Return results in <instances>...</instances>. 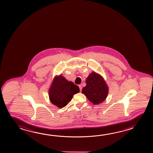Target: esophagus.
<instances>
[{"label": "esophagus", "mask_w": 153, "mask_h": 153, "mask_svg": "<svg viewBox=\"0 0 153 153\" xmlns=\"http://www.w3.org/2000/svg\"><path fill=\"white\" fill-rule=\"evenodd\" d=\"M79 88H80V91L81 92V90H82V86H81V85H79Z\"/></svg>", "instance_id": "1"}]
</instances>
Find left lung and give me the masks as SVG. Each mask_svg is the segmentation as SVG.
Returning <instances> with one entry per match:
<instances>
[{"instance_id":"left-lung-1","label":"left lung","mask_w":153,"mask_h":153,"mask_svg":"<svg viewBox=\"0 0 153 153\" xmlns=\"http://www.w3.org/2000/svg\"><path fill=\"white\" fill-rule=\"evenodd\" d=\"M86 86L82 90V93L93 104H100L106 99L109 88L101 75L96 72H92L86 79Z\"/></svg>"}]
</instances>
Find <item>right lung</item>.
<instances>
[{
	"label": "right lung",
	"mask_w": 153,
	"mask_h": 153,
	"mask_svg": "<svg viewBox=\"0 0 153 153\" xmlns=\"http://www.w3.org/2000/svg\"><path fill=\"white\" fill-rule=\"evenodd\" d=\"M79 91L78 86L72 81H68L61 75L55 76L49 88V99L53 105L62 108L66 106L73 95Z\"/></svg>",
	"instance_id": "right-lung-1"
}]
</instances>
